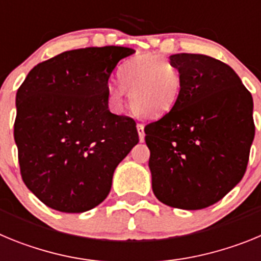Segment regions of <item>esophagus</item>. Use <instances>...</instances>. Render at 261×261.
I'll use <instances>...</instances> for the list:
<instances>
[{
  "label": "esophagus",
  "instance_id": "34e87169",
  "mask_svg": "<svg viewBox=\"0 0 261 261\" xmlns=\"http://www.w3.org/2000/svg\"><path fill=\"white\" fill-rule=\"evenodd\" d=\"M137 132H138V137H140V141L142 142L145 140V130L142 124H137Z\"/></svg>",
  "mask_w": 261,
  "mask_h": 261
}]
</instances>
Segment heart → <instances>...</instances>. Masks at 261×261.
<instances>
[{"label": "heart", "mask_w": 261, "mask_h": 261, "mask_svg": "<svg viewBox=\"0 0 261 261\" xmlns=\"http://www.w3.org/2000/svg\"><path fill=\"white\" fill-rule=\"evenodd\" d=\"M120 86L108 91L115 110H123L125 91L138 115L159 119L174 110L181 94V75L166 57L141 55L126 60L117 70Z\"/></svg>", "instance_id": "b5f03b06"}]
</instances>
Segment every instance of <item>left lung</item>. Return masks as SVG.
<instances>
[{
    "label": "left lung",
    "mask_w": 261,
    "mask_h": 261,
    "mask_svg": "<svg viewBox=\"0 0 261 261\" xmlns=\"http://www.w3.org/2000/svg\"><path fill=\"white\" fill-rule=\"evenodd\" d=\"M181 75L174 110L145 126L156 199L197 211L220 201L242 180L255 137L253 100L238 74L205 55L176 53Z\"/></svg>",
    "instance_id": "left-lung-1"
}]
</instances>
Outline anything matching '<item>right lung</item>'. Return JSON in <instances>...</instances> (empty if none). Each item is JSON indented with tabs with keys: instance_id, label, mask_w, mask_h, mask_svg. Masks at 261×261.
I'll use <instances>...</instances> for the list:
<instances>
[{
	"instance_id": "obj_1",
	"label": "right lung",
	"mask_w": 261,
	"mask_h": 261,
	"mask_svg": "<svg viewBox=\"0 0 261 261\" xmlns=\"http://www.w3.org/2000/svg\"><path fill=\"white\" fill-rule=\"evenodd\" d=\"M126 47L66 50L30 70L17 91L14 140L20 174L47 206L84 213L108 196L138 144L135 120L108 110V78Z\"/></svg>"
}]
</instances>
